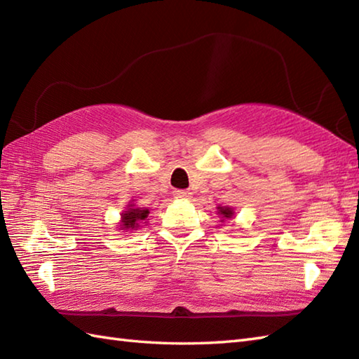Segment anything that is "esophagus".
Segmentation results:
<instances>
[{
    "instance_id": "1",
    "label": "esophagus",
    "mask_w": 359,
    "mask_h": 359,
    "mask_svg": "<svg viewBox=\"0 0 359 359\" xmlns=\"http://www.w3.org/2000/svg\"><path fill=\"white\" fill-rule=\"evenodd\" d=\"M172 194L176 198H189V196H191L188 189H176Z\"/></svg>"
}]
</instances>
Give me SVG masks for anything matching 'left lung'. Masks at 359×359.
I'll use <instances>...</instances> for the list:
<instances>
[{
  "instance_id": "obj_1",
  "label": "left lung",
  "mask_w": 359,
  "mask_h": 359,
  "mask_svg": "<svg viewBox=\"0 0 359 359\" xmlns=\"http://www.w3.org/2000/svg\"><path fill=\"white\" fill-rule=\"evenodd\" d=\"M219 214H222L223 217L231 219V217H232V210H231V208H223V206H219Z\"/></svg>"
}]
</instances>
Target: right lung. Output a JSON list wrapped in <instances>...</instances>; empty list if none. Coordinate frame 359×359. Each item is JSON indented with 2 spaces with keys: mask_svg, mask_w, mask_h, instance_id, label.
Returning <instances> with one entry per match:
<instances>
[{
  "mask_svg": "<svg viewBox=\"0 0 359 359\" xmlns=\"http://www.w3.org/2000/svg\"><path fill=\"white\" fill-rule=\"evenodd\" d=\"M130 208V206H128ZM149 211L142 210V208H130L128 211L122 214V229H135L139 226L140 220H145L148 217Z\"/></svg>",
  "mask_w": 359,
  "mask_h": 359,
  "instance_id": "obj_1",
  "label": "right lung"
}]
</instances>
